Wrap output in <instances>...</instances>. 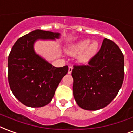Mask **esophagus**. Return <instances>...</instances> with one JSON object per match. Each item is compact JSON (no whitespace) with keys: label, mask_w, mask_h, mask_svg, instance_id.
<instances>
[{"label":"esophagus","mask_w":133,"mask_h":133,"mask_svg":"<svg viewBox=\"0 0 133 133\" xmlns=\"http://www.w3.org/2000/svg\"><path fill=\"white\" fill-rule=\"evenodd\" d=\"M72 71V67L70 66L68 68V74H71Z\"/></svg>","instance_id":"1"}]
</instances>
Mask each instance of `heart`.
<instances>
[{
    "mask_svg": "<svg viewBox=\"0 0 133 133\" xmlns=\"http://www.w3.org/2000/svg\"><path fill=\"white\" fill-rule=\"evenodd\" d=\"M99 49V43L97 41H91L89 39H84L80 41L74 46L70 47L68 53L72 56H75L82 53L79 56V61L87 63L97 54Z\"/></svg>",
    "mask_w": 133,
    "mask_h": 133,
    "instance_id": "obj_1",
    "label": "heart"
}]
</instances>
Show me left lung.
<instances>
[{
    "label": "left lung",
    "instance_id": "obj_1",
    "mask_svg": "<svg viewBox=\"0 0 133 133\" xmlns=\"http://www.w3.org/2000/svg\"><path fill=\"white\" fill-rule=\"evenodd\" d=\"M73 96L80 108L96 111L116 97L124 79V56L113 41L104 39L87 65H75Z\"/></svg>",
    "mask_w": 133,
    "mask_h": 133
}]
</instances>
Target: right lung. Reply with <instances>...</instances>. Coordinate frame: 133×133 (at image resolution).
Segmentation results:
<instances>
[{"mask_svg":"<svg viewBox=\"0 0 133 133\" xmlns=\"http://www.w3.org/2000/svg\"><path fill=\"white\" fill-rule=\"evenodd\" d=\"M59 33L36 29L17 40L8 56V82L12 94L29 107H42L51 102L68 67L56 68L36 54L37 40H56Z\"/></svg>","mask_w":133,"mask_h":133,"instance_id":"right-lung-1","label":"right lung"}]
</instances>
